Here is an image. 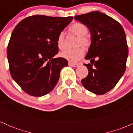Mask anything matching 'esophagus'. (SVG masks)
<instances>
[{
    "label": "esophagus",
    "mask_w": 133,
    "mask_h": 133,
    "mask_svg": "<svg viewBox=\"0 0 133 133\" xmlns=\"http://www.w3.org/2000/svg\"><path fill=\"white\" fill-rule=\"evenodd\" d=\"M78 65H79L78 64H74V63H71V62L69 63V65H70V66H72V67H75V68L78 66Z\"/></svg>",
    "instance_id": "obj_1"
}]
</instances>
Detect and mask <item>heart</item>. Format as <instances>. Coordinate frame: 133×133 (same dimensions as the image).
Instances as JSON below:
<instances>
[{
  "mask_svg": "<svg viewBox=\"0 0 133 133\" xmlns=\"http://www.w3.org/2000/svg\"><path fill=\"white\" fill-rule=\"evenodd\" d=\"M68 30L75 35L77 36L76 46L81 45L85 48L89 46L90 39L87 35L88 28L85 24L80 22H75L69 26ZM57 44L59 49H64L65 48V34L64 32H61L58 35L57 40ZM84 51L80 47L73 49H67L61 52L59 55L60 57L70 62H76L79 61L84 57Z\"/></svg>",
  "mask_w": 133,
  "mask_h": 133,
  "instance_id": "obj_1",
  "label": "heart"
}]
</instances>
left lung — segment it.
I'll use <instances>...</instances> for the list:
<instances>
[{"mask_svg":"<svg viewBox=\"0 0 133 133\" xmlns=\"http://www.w3.org/2000/svg\"><path fill=\"white\" fill-rule=\"evenodd\" d=\"M75 19L89 28L91 43L84 64L88 75L82 80L83 86L96 95H104L112 89L126 69L128 46L122 25L100 11L75 16Z\"/></svg>","mask_w":133,"mask_h":133,"instance_id":"left-lung-1","label":"left lung"}]
</instances>
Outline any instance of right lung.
<instances>
[{
  "label": "right lung",
  "mask_w": 133,
  "mask_h": 133,
  "mask_svg": "<svg viewBox=\"0 0 133 133\" xmlns=\"http://www.w3.org/2000/svg\"><path fill=\"white\" fill-rule=\"evenodd\" d=\"M73 19L33 15L21 21L11 35L7 57L11 77L24 91L33 96L47 95L54 89L60 73L68 65L59 57L58 35Z\"/></svg>",
  "instance_id": "obj_1"
}]
</instances>
